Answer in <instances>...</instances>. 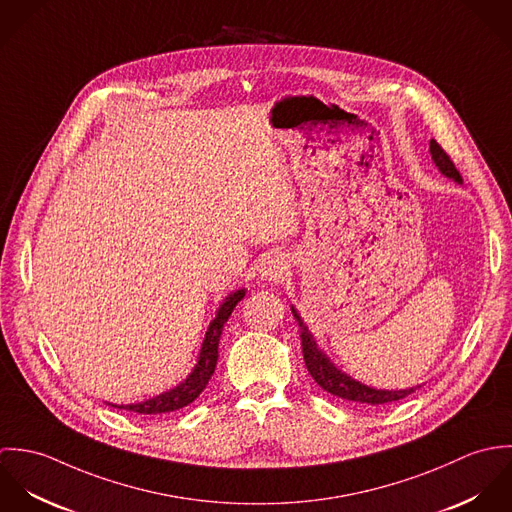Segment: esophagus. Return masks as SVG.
Returning a JSON list of instances; mask_svg holds the SVG:
<instances>
[{
	"label": "esophagus",
	"instance_id": "1",
	"mask_svg": "<svg viewBox=\"0 0 512 512\" xmlns=\"http://www.w3.org/2000/svg\"><path fill=\"white\" fill-rule=\"evenodd\" d=\"M288 270V262L282 254H272L268 256L264 262H262V268H260V276L264 280H270V282H276L284 276V272Z\"/></svg>",
	"mask_w": 512,
	"mask_h": 512
}]
</instances>
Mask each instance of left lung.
<instances>
[{"mask_svg":"<svg viewBox=\"0 0 512 512\" xmlns=\"http://www.w3.org/2000/svg\"><path fill=\"white\" fill-rule=\"evenodd\" d=\"M430 155L432 161L436 163L441 175H445L447 179L455 181V183H463L459 171L455 169L453 161L449 159V155L441 149L436 140H430ZM293 317L299 325V339H301V351H303V361L309 370V374L313 376V380L329 394L355 402V404H363V406H378V404H388V402H396L402 400L406 396H410L412 392H416L422 384L412 386V388H402V390H382V388H372L368 384H363L355 378H351L347 372H343L341 368L333 365V361L317 347L311 331L307 329V325L303 323V319L299 317L297 309L292 305Z\"/></svg>","mask_w":512,"mask_h":512,"instance_id":"8db88e82","label":"left lung"}]
</instances>
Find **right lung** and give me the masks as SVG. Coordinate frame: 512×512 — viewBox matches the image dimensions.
I'll return each instance as SVG.
<instances>
[{
	"label": "right lung",
	"instance_id": "obj_1",
	"mask_svg": "<svg viewBox=\"0 0 512 512\" xmlns=\"http://www.w3.org/2000/svg\"><path fill=\"white\" fill-rule=\"evenodd\" d=\"M244 295H246V290H234L222 299V303L217 309V315H215V319L211 321V325L205 333L197 363L183 382H179L175 388H171L167 392H161V394H157L149 400H144V402H136V404H110L108 402V404L114 406V408H120V410L136 412V414H165V412H175L179 408H185L187 404L197 400L199 394L207 388V384H209V380H211V376L217 368L222 327L228 321L236 303Z\"/></svg>",
	"mask_w": 512,
	"mask_h": 512
}]
</instances>
